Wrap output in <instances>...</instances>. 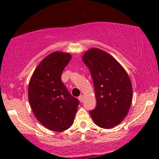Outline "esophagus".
<instances>
[{
  "mask_svg": "<svg viewBox=\"0 0 159 159\" xmlns=\"http://www.w3.org/2000/svg\"><path fill=\"white\" fill-rule=\"evenodd\" d=\"M78 99H79V101L82 103V102L83 101V99H84V98H83V95H80L79 98H78Z\"/></svg>",
  "mask_w": 159,
  "mask_h": 159,
  "instance_id": "obj_1",
  "label": "esophagus"
}]
</instances>
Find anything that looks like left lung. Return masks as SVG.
<instances>
[{
  "mask_svg": "<svg viewBox=\"0 0 159 159\" xmlns=\"http://www.w3.org/2000/svg\"><path fill=\"white\" fill-rule=\"evenodd\" d=\"M90 71L97 105L90 114L96 125L111 129L121 123L129 111L132 88L127 71L115 58L98 48L82 56Z\"/></svg>",
  "mask_w": 159,
  "mask_h": 159,
  "instance_id": "obj_1",
  "label": "left lung"
}]
</instances>
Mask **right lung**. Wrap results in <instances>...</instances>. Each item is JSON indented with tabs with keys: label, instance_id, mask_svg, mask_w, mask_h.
Wrapping results in <instances>:
<instances>
[{
	"label": "right lung",
	"instance_id": "1",
	"mask_svg": "<svg viewBox=\"0 0 159 159\" xmlns=\"http://www.w3.org/2000/svg\"><path fill=\"white\" fill-rule=\"evenodd\" d=\"M70 54L56 51L47 56L34 71L28 98L37 119L52 131L63 132L72 125L79 101L61 81V74L70 61Z\"/></svg>",
	"mask_w": 159,
	"mask_h": 159
}]
</instances>
